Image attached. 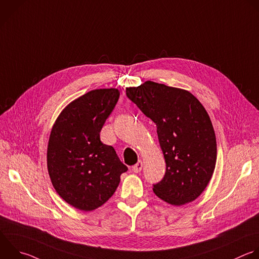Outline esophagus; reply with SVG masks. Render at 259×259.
Returning <instances> with one entry per match:
<instances>
[{"label":"esophagus","instance_id":"1","mask_svg":"<svg viewBox=\"0 0 259 259\" xmlns=\"http://www.w3.org/2000/svg\"><path fill=\"white\" fill-rule=\"evenodd\" d=\"M142 166H143V163H142L141 160H139L135 165L132 166V169H133L134 173H139V171L142 169Z\"/></svg>","mask_w":259,"mask_h":259}]
</instances>
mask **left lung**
I'll list each match as a JSON object with an SVG mask.
<instances>
[{"label":"left lung","instance_id":"1","mask_svg":"<svg viewBox=\"0 0 259 259\" xmlns=\"http://www.w3.org/2000/svg\"><path fill=\"white\" fill-rule=\"evenodd\" d=\"M127 97L156 125L166 168L153 185L154 194L181 206L195 200L209 183L217 162V140L210 118L188 91L145 81L127 88Z\"/></svg>","mask_w":259,"mask_h":259}]
</instances>
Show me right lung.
I'll list each match as a JSON object with an SVG mask.
<instances>
[{
  "label": "right lung",
  "instance_id": "1",
  "mask_svg": "<svg viewBox=\"0 0 259 259\" xmlns=\"http://www.w3.org/2000/svg\"><path fill=\"white\" fill-rule=\"evenodd\" d=\"M120 97L117 89L95 90L67 105L53 125L47 150L52 184L68 204L92 211L115 193L128 167L100 132Z\"/></svg>",
  "mask_w": 259,
  "mask_h": 259
}]
</instances>
